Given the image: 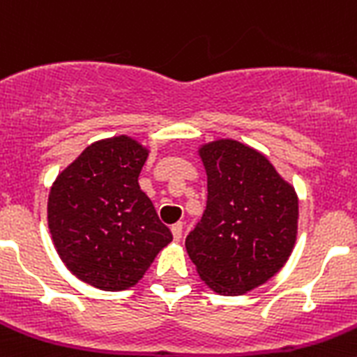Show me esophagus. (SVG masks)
Listing matches in <instances>:
<instances>
[{
	"mask_svg": "<svg viewBox=\"0 0 357 357\" xmlns=\"http://www.w3.org/2000/svg\"><path fill=\"white\" fill-rule=\"evenodd\" d=\"M182 229H184V227H182V223H175V225L172 227V234H173V239H175V241H181Z\"/></svg>",
	"mask_w": 357,
	"mask_h": 357,
	"instance_id": "obj_1",
	"label": "esophagus"
}]
</instances>
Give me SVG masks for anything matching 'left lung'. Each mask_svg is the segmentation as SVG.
Instances as JSON below:
<instances>
[{
	"label": "left lung",
	"mask_w": 357,
	"mask_h": 357,
	"mask_svg": "<svg viewBox=\"0 0 357 357\" xmlns=\"http://www.w3.org/2000/svg\"><path fill=\"white\" fill-rule=\"evenodd\" d=\"M207 206L185 238L200 279L220 295H243L272 279L295 247V188L254 148L218 139L198 150Z\"/></svg>",
	"instance_id": "left-lung-1"
}]
</instances>
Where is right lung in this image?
Wrapping results in <instances>:
<instances>
[{
	"label": "right lung",
	"instance_id": "add662e5",
	"mask_svg": "<svg viewBox=\"0 0 357 357\" xmlns=\"http://www.w3.org/2000/svg\"><path fill=\"white\" fill-rule=\"evenodd\" d=\"M146 157V148L128 135L96 141L50 191L56 254L73 275L103 291L137 284L173 239L137 182Z\"/></svg>",
	"mask_w": 357,
	"mask_h": 357
}]
</instances>
